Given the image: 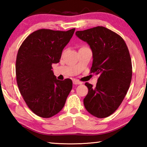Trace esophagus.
Returning <instances> with one entry per match:
<instances>
[{
  "mask_svg": "<svg viewBox=\"0 0 147 147\" xmlns=\"http://www.w3.org/2000/svg\"><path fill=\"white\" fill-rule=\"evenodd\" d=\"M73 84H76V85H79V84H82V82H80V81L78 80L74 79V80H73Z\"/></svg>",
  "mask_w": 147,
  "mask_h": 147,
  "instance_id": "obj_1",
  "label": "esophagus"
}]
</instances>
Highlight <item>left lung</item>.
<instances>
[{"instance_id": "left-lung-1", "label": "left lung", "mask_w": 147, "mask_h": 147, "mask_svg": "<svg viewBox=\"0 0 147 147\" xmlns=\"http://www.w3.org/2000/svg\"><path fill=\"white\" fill-rule=\"evenodd\" d=\"M76 35L90 47L93 59L91 73L99 76L94 88L85 84L88 93L84 106L96 117H107L121 105L130 85L132 66L128 49L119 35L103 26L76 31Z\"/></svg>"}]
</instances>
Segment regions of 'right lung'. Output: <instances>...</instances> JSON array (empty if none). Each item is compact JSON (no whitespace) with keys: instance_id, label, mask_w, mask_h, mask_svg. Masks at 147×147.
I'll return each instance as SVG.
<instances>
[{"instance_id":"obj_1","label":"right lung","mask_w":147,"mask_h":147,"mask_svg":"<svg viewBox=\"0 0 147 147\" xmlns=\"http://www.w3.org/2000/svg\"><path fill=\"white\" fill-rule=\"evenodd\" d=\"M74 30H38L30 34L19 49L16 65L17 86L28 108L41 117L58 113L73 88L71 79L56 78L52 65L59 62L62 51Z\"/></svg>"}]
</instances>
